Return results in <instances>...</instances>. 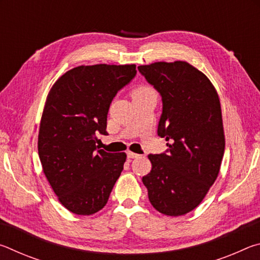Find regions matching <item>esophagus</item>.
Here are the masks:
<instances>
[{
    "mask_svg": "<svg viewBox=\"0 0 260 260\" xmlns=\"http://www.w3.org/2000/svg\"><path fill=\"white\" fill-rule=\"evenodd\" d=\"M140 155H138V153H135V152H132V151H127V157L128 158H132V159H133V158H138Z\"/></svg>",
    "mask_w": 260,
    "mask_h": 260,
    "instance_id": "34e87169",
    "label": "esophagus"
}]
</instances>
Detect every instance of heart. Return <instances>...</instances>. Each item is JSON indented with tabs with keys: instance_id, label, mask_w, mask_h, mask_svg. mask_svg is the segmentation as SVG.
<instances>
[{
	"instance_id": "1",
	"label": "heart",
	"mask_w": 260,
	"mask_h": 260,
	"mask_svg": "<svg viewBox=\"0 0 260 260\" xmlns=\"http://www.w3.org/2000/svg\"><path fill=\"white\" fill-rule=\"evenodd\" d=\"M146 90H149V88H147V87H138V88H135V90L133 91V96L138 95V94H141V93H144V91H146Z\"/></svg>"
}]
</instances>
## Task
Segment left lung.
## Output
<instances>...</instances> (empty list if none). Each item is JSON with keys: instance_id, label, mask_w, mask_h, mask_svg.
<instances>
[{"instance_id": "8db88e82", "label": "left lung", "mask_w": 260, "mask_h": 260, "mask_svg": "<svg viewBox=\"0 0 260 260\" xmlns=\"http://www.w3.org/2000/svg\"><path fill=\"white\" fill-rule=\"evenodd\" d=\"M139 72L159 93L157 134L169 149L149 155L142 181L151 205L166 215H183L199 205L218 177L225 151L219 96L205 74L187 61L141 65Z\"/></svg>"}]
</instances>
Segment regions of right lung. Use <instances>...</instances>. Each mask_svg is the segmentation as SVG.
I'll list each match as a JSON object with an SVG mask.
<instances>
[{
	"label": "right lung",
	"mask_w": 260,
	"mask_h": 260,
	"mask_svg": "<svg viewBox=\"0 0 260 260\" xmlns=\"http://www.w3.org/2000/svg\"><path fill=\"white\" fill-rule=\"evenodd\" d=\"M136 67L99 64L78 67L61 76L48 94L38 150L43 172L65 208L90 215L108 203L124 170L125 152L96 146L107 135V118L114 96L133 80Z\"/></svg>",
	"instance_id": "1"
}]
</instances>
